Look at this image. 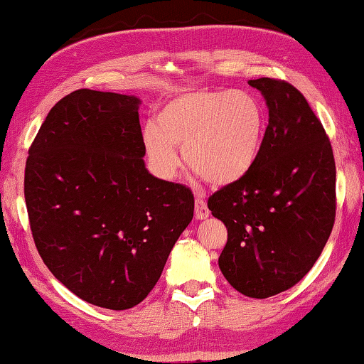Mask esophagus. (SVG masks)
<instances>
[{
    "instance_id": "esophagus-1",
    "label": "esophagus",
    "mask_w": 364,
    "mask_h": 364,
    "mask_svg": "<svg viewBox=\"0 0 364 364\" xmlns=\"http://www.w3.org/2000/svg\"><path fill=\"white\" fill-rule=\"evenodd\" d=\"M208 215H210V210H208L205 200L202 199V197H197L196 199V218L205 220V218H208Z\"/></svg>"
}]
</instances>
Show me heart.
<instances>
[{"mask_svg":"<svg viewBox=\"0 0 364 364\" xmlns=\"http://www.w3.org/2000/svg\"><path fill=\"white\" fill-rule=\"evenodd\" d=\"M264 112L247 91L193 90L165 101L157 120L143 125L147 159L160 176L171 178L180 154L194 173L215 186H228L249 173L260 157Z\"/></svg>","mask_w":364,"mask_h":364,"instance_id":"1","label":"heart"}]
</instances>
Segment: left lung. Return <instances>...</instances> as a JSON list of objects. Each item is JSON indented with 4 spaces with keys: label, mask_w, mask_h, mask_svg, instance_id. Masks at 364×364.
Instances as JSON below:
<instances>
[{
    "label": "left lung",
    "mask_w": 364,
    "mask_h": 364,
    "mask_svg": "<svg viewBox=\"0 0 364 364\" xmlns=\"http://www.w3.org/2000/svg\"><path fill=\"white\" fill-rule=\"evenodd\" d=\"M268 106L255 167L221 188L208 208L228 230L218 258L226 281L252 299L297 284L313 268L336 218V162L304 95L274 78L249 80Z\"/></svg>",
    "instance_id": "obj_1"
}]
</instances>
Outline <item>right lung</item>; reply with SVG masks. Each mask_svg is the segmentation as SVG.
<instances>
[{"mask_svg":"<svg viewBox=\"0 0 364 364\" xmlns=\"http://www.w3.org/2000/svg\"><path fill=\"white\" fill-rule=\"evenodd\" d=\"M139 97L77 90L30 146L23 194L54 278L85 301L128 310L162 274L193 220L194 196L144 165Z\"/></svg>","mask_w":364,"mask_h":364,"instance_id":"obj_1","label":"right lung"}]
</instances>
